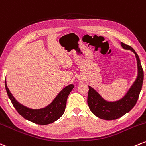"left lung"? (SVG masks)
Listing matches in <instances>:
<instances>
[{"mask_svg": "<svg viewBox=\"0 0 146 146\" xmlns=\"http://www.w3.org/2000/svg\"><path fill=\"white\" fill-rule=\"evenodd\" d=\"M121 46L135 54L137 66V76L129 90L121 98L109 101L103 98L96 90L89 85L87 104L90 111L98 117L104 120H113L122 117L134 107L141 90L143 80V71L139 56L131 46L121 42Z\"/></svg>", "mask_w": 146, "mask_h": 146, "instance_id": "1", "label": "left lung"}]
</instances>
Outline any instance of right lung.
I'll use <instances>...</instances> for the list:
<instances>
[{"label":"right lung","mask_w":146,"mask_h":146,"mask_svg":"<svg viewBox=\"0 0 146 146\" xmlns=\"http://www.w3.org/2000/svg\"><path fill=\"white\" fill-rule=\"evenodd\" d=\"M5 85L8 96L18 113L27 120L40 125L52 124L63 115L66 109L67 99L74 87L73 84L68 85L64 87L46 107L35 109L27 107L20 103L10 92L7 85L6 80Z\"/></svg>","instance_id":"1"}]
</instances>
